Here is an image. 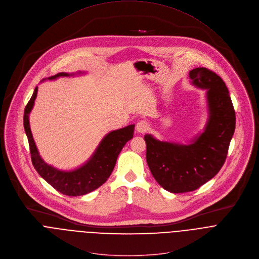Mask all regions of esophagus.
<instances>
[{"mask_svg": "<svg viewBox=\"0 0 259 259\" xmlns=\"http://www.w3.org/2000/svg\"><path fill=\"white\" fill-rule=\"evenodd\" d=\"M148 128H149L148 123L146 121H144V120H141V121H139L136 124V131L138 133H144Z\"/></svg>", "mask_w": 259, "mask_h": 259, "instance_id": "esophagus-1", "label": "esophagus"}]
</instances>
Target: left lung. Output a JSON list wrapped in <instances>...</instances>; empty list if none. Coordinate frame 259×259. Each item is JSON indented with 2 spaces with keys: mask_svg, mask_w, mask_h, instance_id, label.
Returning a JSON list of instances; mask_svg holds the SVG:
<instances>
[{
  "mask_svg": "<svg viewBox=\"0 0 259 259\" xmlns=\"http://www.w3.org/2000/svg\"><path fill=\"white\" fill-rule=\"evenodd\" d=\"M192 85L205 92L207 120L189 143L161 141L145 134L146 161L155 181L166 191L196 190L222 168L235 132L236 117L223 79L206 68L189 72Z\"/></svg>",
  "mask_w": 259,
  "mask_h": 259,
  "instance_id": "obj_1",
  "label": "left lung"
}]
</instances>
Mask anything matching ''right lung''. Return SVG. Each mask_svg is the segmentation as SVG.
<instances>
[{"label": "right lung", "instance_id": "1", "mask_svg": "<svg viewBox=\"0 0 259 259\" xmlns=\"http://www.w3.org/2000/svg\"><path fill=\"white\" fill-rule=\"evenodd\" d=\"M83 74H86V72H61L55 76L42 79L41 82L46 80H56L60 77H72ZM37 91L38 88L36 86L30 101L25 108L23 117L24 129L28 138L31 160L34 168L44 180L62 194L68 196H80L95 191L111 176L119 153L124 145L133 138L135 125H128L124 128L114 130L106 134L92 156L81 165L73 169L58 168L44 160L31 133L29 115L33 109L34 101L37 97Z\"/></svg>", "mask_w": 259, "mask_h": 259}]
</instances>
